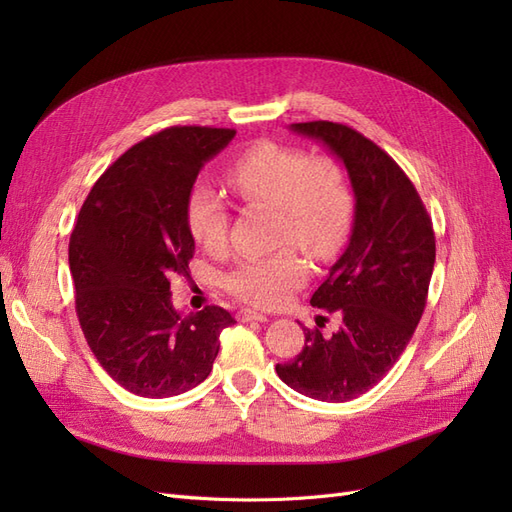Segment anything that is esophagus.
Here are the masks:
<instances>
[{"mask_svg": "<svg viewBox=\"0 0 512 512\" xmlns=\"http://www.w3.org/2000/svg\"><path fill=\"white\" fill-rule=\"evenodd\" d=\"M237 320H239V322H252V320L265 322L267 316L262 314V312H256V309H239V312H237Z\"/></svg>", "mask_w": 512, "mask_h": 512, "instance_id": "34e87169", "label": "esophagus"}]
</instances>
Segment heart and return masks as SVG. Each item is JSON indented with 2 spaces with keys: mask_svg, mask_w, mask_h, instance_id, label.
Masks as SVG:
<instances>
[{
  "mask_svg": "<svg viewBox=\"0 0 512 512\" xmlns=\"http://www.w3.org/2000/svg\"><path fill=\"white\" fill-rule=\"evenodd\" d=\"M228 183L245 203L280 211L277 243L297 245L318 262L333 260L348 241L354 200L342 166L314 158L303 149L258 143L228 166ZM188 226L196 243L220 254L228 243L230 211L207 183H196L188 205ZM307 282V265L297 250L245 260L226 275V288L256 307L282 305L292 290Z\"/></svg>",
  "mask_w": 512,
  "mask_h": 512,
  "instance_id": "heart-1",
  "label": "heart"
}]
</instances>
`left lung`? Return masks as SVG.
Segmentation results:
<instances>
[{
  "mask_svg": "<svg viewBox=\"0 0 512 512\" xmlns=\"http://www.w3.org/2000/svg\"><path fill=\"white\" fill-rule=\"evenodd\" d=\"M290 130L344 162L354 222L346 252L309 301L342 324L331 335L305 327L303 350L275 371L297 393L337 404L374 389L406 350L427 303L436 237L412 181L374 141L333 121Z\"/></svg>",
  "mask_w": 512,
  "mask_h": 512,
  "instance_id": "8db88e82",
  "label": "left lung"
}]
</instances>
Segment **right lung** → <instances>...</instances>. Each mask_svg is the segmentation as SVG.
Returning a JSON list of instances; mask_svg holds the SVG:
<instances>
[{"label": "right lung", "mask_w": 512, "mask_h": 512, "mask_svg": "<svg viewBox=\"0 0 512 512\" xmlns=\"http://www.w3.org/2000/svg\"><path fill=\"white\" fill-rule=\"evenodd\" d=\"M235 130L173 126L123 153L91 188L70 237L76 316L98 363L123 389L151 399L194 389L209 374L224 307L181 316L170 280L190 275L188 196L200 168Z\"/></svg>", "instance_id": "right-lung-1"}]
</instances>
